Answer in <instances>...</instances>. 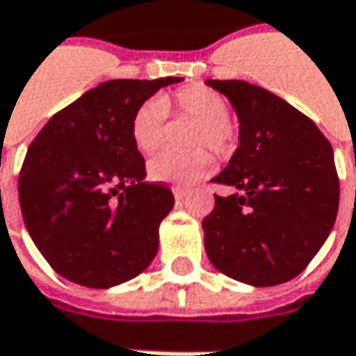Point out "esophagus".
I'll use <instances>...</instances> for the list:
<instances>
[{"label":"esophagus","mask_w":356,"mask_h":356,"mask_svg":"<svg viewBox=\"0 0 356 356\" xmlns=\"http://www.w3.org/2000/svg\"><path fill=\"white\" fill-rule=\"evenodd\" d=\"M173 197H175V201H185L187 199V193L181 189H173Z\"/></svg>","instance_id":"esophagus-1"}]
</instances>
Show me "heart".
Masks as SVG:
<instances>
[{"instance_id": "heart-1", "label": "heart", "mask_w": 356, "mask_h": 356, "mask_svg": "<svg viewBox=\"0 0 356 356\" xmlns=\"http://www.w3.org/2000/svg\"><path fill=\"white\" fill-rule=\"evenodd\" d=\"M167 100L149 98L134 112L131 140L141 154H154L165 138ZM171 104L179 114L199 122L193 134V145H209L215 154H227L234 141V129L228 122V106L220 94L201 84H191L173 94ZM213 169V155L204 149L187 155L163 152L147 163V175L157 183L189 187Z\"/></svg>"}]
</instances>
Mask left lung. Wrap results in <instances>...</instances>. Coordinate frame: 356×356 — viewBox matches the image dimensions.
Returning a JSON list of instances; mask_svg holds the SVG:
<instances>
[{
    "mask_svg": "<svg viewBox=\"0 0 356 356\" xmlns=\"http://www.w3.org/2000/svg\"><path fill=\"white\" fill-rule=\"evenodd\" d=\"M238 118V147L213 181L202 220L211 264L236 282L266 288L296 277L335 225L339 179L333 147L319 128L274 92L244 80H204Z\"/></svg>",
    "mask_w": 356,
    "mask_h": 356,
    "instance_id": "8db88e82",
    "label": "left lung"
}]
</instances>
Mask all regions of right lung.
<instances>
[{"instance_id":"obj_1","label":"right lung","mask_w":356,"mask_h":356,"mask_svg":"<svg viewBox=\"0 0 356 356\" xmlns=\"http://www.w3.org/2000/svg\"><path fill=\"white\" fill-rule=\"evenodd\" d=\"M183 79L106 80L51 118L27 149L19 204L56 274L86 288L120 286L154 262L171 189L145 181L131 118Z\"/></svg>"}]
</instances>
